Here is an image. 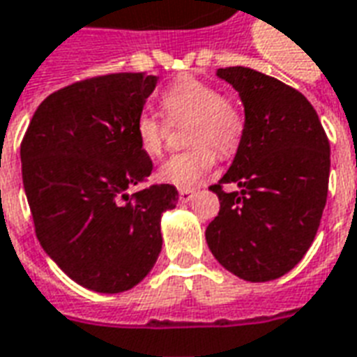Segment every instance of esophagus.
Wrapping results in <instances>:
<instances>
[{"label":"esophagus","instance_id":"esophagus-1","mask_svg":"<svg viewBox=\"0 0 357 357\" xmlns=\"http://www.w3.org/2000/svg\"><path fill=\"white\" fill-rule=\"evenodd\" d=\"M192 197H195V191H192V189H179V200H181V202H189Z\"/></svg>","mask_w":357,"mask_h":357}]
</instances>
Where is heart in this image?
<instances>
[{
    "mask_svg": "<svg viewBox=\"0 0 357 357\" xmlns=\"http://www.w3.org/2000/svg\"><path fill=\"white\" fill-rule=\"evenodd\" d=\"M160 105L170 121L189 117L187 142L195 144L185 151L174 153L158 168V179L179 189H191L215 166V150L231 155L244 134V117L238 105L213 84L202 79L178 77L166 86ZM168 125L151 112H139L134 121V136L142 153L158 157L165 149Z\"/></svg>",
    "mask_w": 357,
    "mask_h": 357,
    "instance_id": "b5f03b06",
    "label": "heart"
}]
</instances>
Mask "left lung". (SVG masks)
<instances>
[{"label":"left lung","mask_w":357,"mask_h":357,"mask_svg":"<svg viewBox=\"0 0 357 357\" xmlns=\"http://www.w3.org/2000/svg\"><path fill=\"white\" fill-rule=\"evenodd\" d=\"M218 75L244 104L238 151L219 183V213L206 229L213 257L248 282H268L297 265L318 232L329 187V139L297 89L234 66ZM227 183L240 192L225 193Z\"/></svg>","instance_id":"8db88e82"}]
</instances>
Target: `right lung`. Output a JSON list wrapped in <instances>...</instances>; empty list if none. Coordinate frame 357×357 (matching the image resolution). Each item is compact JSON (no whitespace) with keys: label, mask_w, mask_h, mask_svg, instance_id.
I'll return each mask as SVG.
<instances>
[{"label":"right lung","mask_w":357,"mask_h":357,"mask_svg":"<svg viewBox=\"0 0 357 357\" xmlns=\"http://www.w3.org/2000/svg\"><path fill=\"white\" fill-rule=\"evenodd\" d=\"M157 79L109 73L52 92L20 144L39 244L92 291H126L149 274L162 248L160 215L178 204V189L168 183L126 195L153 170L134 121Z\"/></svg>","instance_id":"add662e5"}]
</instances>
